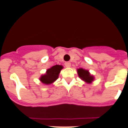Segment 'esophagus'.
<instances>
[{
  "mask_svg": "<svg viewBox=\"0 0 128 128\" xmlns=\"http://www.w3.org/2000/svg\"><path fill=\"white\" fill-rule=\"evenodd\" d=\"M65 66H66V67H67V68L70 67V66H71L70 62H65Z\"/></svg>",
  "mask_w": 128,
  "mask_h": 128,
  "instance_id": "1",
  "label": "esophagus"
}]
</instances>
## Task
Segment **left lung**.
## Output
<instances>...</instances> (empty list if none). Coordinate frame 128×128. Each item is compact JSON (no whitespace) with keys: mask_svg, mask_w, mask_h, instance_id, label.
Returning a JSON list of instances; mask_svg holds the SVG:
<instances>
[{"mask_svg":"<svg viewBox=\"0 0 128 128\" xmlns=\"http://www.w3.org/2000/svg\"><path fill=\"white\" fill-rule=\"evenodd\" d=\"M78 74L79 77L81 80L85 81L87 83H91L94 80L93 76L90 75V72L87 70H84L83 68H79L78 69Z\"/></svg>","mask_w":128,"mask_h":128,"instance_id":"obj_1","label":"left lung"}]
</instances>
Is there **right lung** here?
<instances>
[{
	"instance_id": "obj_1",
	"label": "right lung",
	"mask_w": 128,
	"mask_h": 128,
	"mask_svg": "<svg viewBox=\"0 0 128 128\" xmlns=\"http://www.w3.org/2000/svg\"><path fill=\"white\" fill-rule=\"evenodd\" d=\"M63 66L60 65H56L52 66L51 68L47 70L46 74L42 75L40 80L42 82L46 84H50L56 81L58 78L59 74L60 71L63 68Z\"/></svg>"
}]
</instances>
